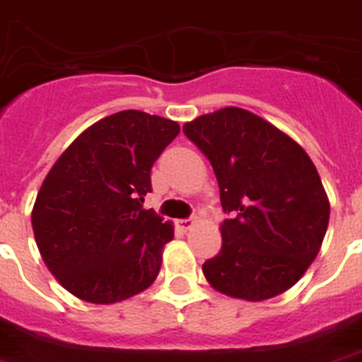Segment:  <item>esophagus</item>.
Returning <instances> with one entry per match:
<instances>
[{
    "label": "esophagus",
    "mask_w": 362,
    "mask_h": 362,
    "mask_svg": "<svg viewBox=\"0 0 362 362\" xmlns=\"http://www.w3.org/2000/svg\"><path fill=\"white\" fill-rule=\"evenodd\" d=\"M192 226H194V218H189V220H179L177 221V228L181 229V231H189Z\"/></svg>",
    "instance_id": "obj_1"
}]
</instances>
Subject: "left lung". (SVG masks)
<instances>
[{"mask_svg":"<svg viewBox=\"0 0 362 362\" xmlns=\"http://www.w3.org/2000/svg\"><path fill=\"white\" fill-rule=\"evenodd\" d=\"M220 187L221 250L202 264L216 291L264 300L295 286L320 250L329 202L315 163L255 113L223 107L185 123Z\"/></svg>","mask_w":362,"mask_h":362,"instance_id":"left-lung-1","label":"left lung"}]
</instances>
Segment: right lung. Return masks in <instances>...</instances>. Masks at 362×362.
Masks as SVG:
<instances>
[{
  "mask_svg": "<svg viewBox=\"0 0 362 362\" xmlns=\"http://www.w3.org/2000/svg\"><path fill=\"white\" fill-rule=\"evenodd\" d=\"M177 134L175 121L125 110L78 134L49 170L34 202V237L75 297L112 305L152 286L173 228L142 204L152 165Z\"/></svg>",
  "mask_w": 362,
  "mask_h": 362,
  "instance_id": "1",
  "label": "right lung"
}]
</instances>
